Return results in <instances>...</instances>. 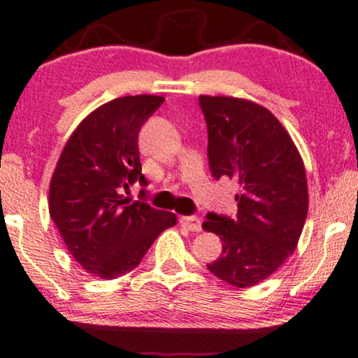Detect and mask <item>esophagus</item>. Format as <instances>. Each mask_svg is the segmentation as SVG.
I'll return each mask as SVG.
<instances>
[{
  "label": "esophagus",
  "instance_id": "esophagus-1",
  "mask_svg": "<svg viewBox=\"0 0 358 358\" xmlns=\"http://www.w3.org/2000/svg\"><path fill=\"white\" fill-rule=\"evenodd\" d=\"M180 224L184 227L189 229L191 232H201L202 231V220L196 215H186V217H180Z\"/></svg>",
  "mask_w": 358,
  "mask_h": 358
}]
</instances>
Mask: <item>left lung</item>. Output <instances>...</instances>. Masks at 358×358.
Wrapping results in <instances>:
<instances>
[{
	"mask_svg": "<svg viewBox=\"0 0 358 358\" xmlns=\"http://www.w3.org/2000/svg\"><path fill=\"white\" fill-rule=\"evenodd\" d=\"M215 179L239 182L234 219L209 213L204 231L222 241L207 268L227 284L254 287L294 252L308 210L306 167L292 138L268 109L231 96H199Z\"/></svg>",
	"mask_w": 358,
	"mask_h": 358,
	"instance_id": "1",
	"label": "left lung"
}]
</instances>
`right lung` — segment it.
Returning <instances> with one entry per match:
<instances>
[{
  "label": "right lung",
  "instance_id": "right-lung-1",
  "mask_svg": "<svg viewBox=\"0 0 358 358\" xmlns=\"http://www.w3.org/2000/svg\"><path fill=\"white\" fill-rule=\"evenodd\" d=\"M164 103L162 96H124L109 101L74 129L50 184V215L69 254L85 271L116 279L139 266L156 237L176 226V214L122 191L141 172V127Z\"/></svg>",
  "mask_w": 358,
  "mask_h": 358
}]
</instances>
